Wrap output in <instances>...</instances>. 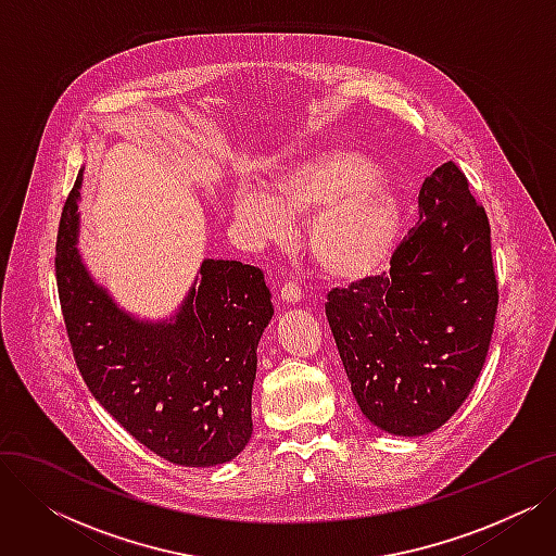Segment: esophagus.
<instances>
[{"label": "esophagus", "mask_w": 556, "mask_h": 556, "mask_svg": "<svg viewBox=\"0 0 556 556\" xmlns=\"http://www.w3.org/2000/svg\"><path fill=\"white\" fill-rule=\"evenodd\" d=\"M279 295H281V300H283L286 304H293V306H295V304L302 302V288H300L298 283H290V281H288V283L281 286V293H279Z\"/></svg>", "instance_id": "esophagus-1"}]
</instances>
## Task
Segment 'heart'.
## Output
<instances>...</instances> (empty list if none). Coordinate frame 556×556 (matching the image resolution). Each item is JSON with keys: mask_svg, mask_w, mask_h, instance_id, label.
<instances>
[{"mask_svg": "<svg viewBox=\"0 0 556 556\" xmlns=\"http://www.w3.org/2000/svg\"><path fill=\"white\" fill-rule=\"evenodd\" d=\"M233 220L258 245H283L290 220H308L311 258L338 281L367 279L396 250L403 207L396 191L376 175V164L344 146H325L277 168L266 193L241 189Z\"/></svg>", "mask_w": 556, "mask_h": 556, "instance_id": "obj_1", "label": "heart"}]
</instances>
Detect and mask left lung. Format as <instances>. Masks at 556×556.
<instances>
[{
  "instance_id": "8db88e82",
  "label": "left lung",
  "mask_w": 556,
  "mask_h": 556,
  "mask_svg": "<svg viewBox=\"0 0 556 556\" xmlns=\"http://www.w3.org/2000/svg\"><path fill=\"white\" fill-rule=\"evenodd\" d=\"M495 311L489 220L446 162L426 178L419 223L390 273L329 293L327 319L365 419L396 437L444 426L484 367Z\"/></svg>"
}]
</instances>
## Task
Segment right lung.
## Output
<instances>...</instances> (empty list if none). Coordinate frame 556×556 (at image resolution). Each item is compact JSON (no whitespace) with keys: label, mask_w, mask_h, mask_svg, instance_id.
<instances>
[{"label":"right lung","mask_w":556,"mask_h":556,"mask_svg":"<svg viewBox=\"0 0 556 556\" xmlns=\"http://www.w3.org/2000/svg\"><path fill=\"white\" fill-rule=\"evenodd\" d=\"M83 168L55 243L58 295L87 388L139 444L180 466H216L252 437L256 346L273 319L263 273L204 258L168 317L116 304L78 250Z\"/></svg>","instance_id":"obj_1"}]
</instances>
